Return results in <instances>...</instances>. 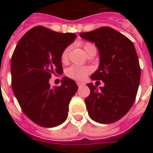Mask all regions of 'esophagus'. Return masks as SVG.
<instances>
[{"label": "esophagus", "mask_w": 153, "mask_h": 153, "mask_svg": "<svg viewBox=\"0 0 153 153\" xmlns=\"http://www.w3.org/2000/svg\"><path fill=\"white\" fill-rule=\"evenodd\" d=\"M76 84L79 87H81V86H83L85 85L84 83H82V82H76Z\"/></svg>", "instance_id": "34e87169"}]
</instances>
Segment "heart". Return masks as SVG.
<instances>
[{
  "label": "heart",
  "instance_id": "heart-1",
  "mask_svg": "<svg viewBox=\"0 0 153 153\" xmlns=\"http://www.w3.org/2000/svg\"><path fill=\"white\" fill-rule=\"evenodd\" d=\"M83 49L85 51L86 54H87L91 50L96 49L95 47L90 43H84L83 44ZM68 53L69 48H66L63 50L62 52L61 56H60V60L62 63H66L68 59ZM91 70L90 67H79V66H71L66 70V75L70 78H72L74 79H77V80H82L84 79L90 73Z\"/></svg>",
  "mask_w": 153,
  "mask_h": 153
}]
</instances>
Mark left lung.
<instances>
[{"label":"left lung","instance_id":"obj_1","mask_svg":"<svg viewBox=\"0 0 153 153\" xmlns=\"http://www.w3.org/2000/svg\"><path fill=\"white\" fill-rule=\"evenodd\" d=\"M79 36L97 46L100 64L90 78L104 83L100 89L93 83L86 84L90 90L85 98L89 117L99 123L117 122L132 107L140 85L141 69L134 44L109 27L80 33Z\"/></svg>","mask_w":153,"mask_h":153}]
</instances>
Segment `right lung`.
<instances>
[{
    "label": "right lung",
    "mask_w": 153,
    "mask_h": 153,
    "mask_svg": "<svg viewBox=\"0 0 153 153\" xmlns=\"http://www.w3.org/2000/svg\"><path fill=\"white\" fill-rule=\"evenodd\" d=\"M76 37L36 26L21 37L13 51L12 90L24 114L40 126H57L67 118L77 85L66 76L60 86L52 87L49 80L53 74L63 73L60 56Z\"/></svg>",
    "instance_id": "add662e5"
}]
</instances>
